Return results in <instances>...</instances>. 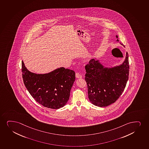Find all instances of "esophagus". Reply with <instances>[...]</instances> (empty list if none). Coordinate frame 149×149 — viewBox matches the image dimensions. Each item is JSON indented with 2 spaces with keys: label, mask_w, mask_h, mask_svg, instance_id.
<instances>
[{
  "label": "esophagus",
  "mask_w": 149,
  "mask_h": 149,
  "mask_svg": "<svg viewBox=\"0 0 149 149\" xmlns=\"http://www.w3.org/2000/svg\"><path fill=\"white\" fill-rule=\"evenodd\" d=\"M75 76L77 78H81V77H82V76L79 73H76Z\"/></svg>",
  "instance_id": "esophagus-1"
}]
</instances>
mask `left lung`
<instances>
[{"label": "left lung", "instance_id": "1", "mask_svg": "<svg viewBox=\"0 0 149 149\" xmlns=\"http://www.w3.org/2000/svg\"><path fill=\"white\" fill-rule=\"evenodd\" d=\"M116 37V41L119 42L118 36ZM85 69L89 100L95 106L107 107L118 99L125 87L129 79V55L127 52L122 64L111 67L105 66L95 58Z\"/></svg>", "mask_w": 149, "mask_h": 149}]
</instances>
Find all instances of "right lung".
Segmentation results:
<instances>
[{"instance_id": "right-lung-1", "label": "right lung", "mask_w": 149, "mask_h": 149, "mask_svg": "<svg viewBox=\"0 0 149 149\" xmlns=\"http://www.w3.org/2000/svg\"><path fill=\"white\" fill-rule=\"evenodd\" d=\"M22 70L24 85L38 103L52 109L66 104L75 80L73 70L60 67L48 73H35L26 68L23 61Z\"/></svg>"}]
</instances>
